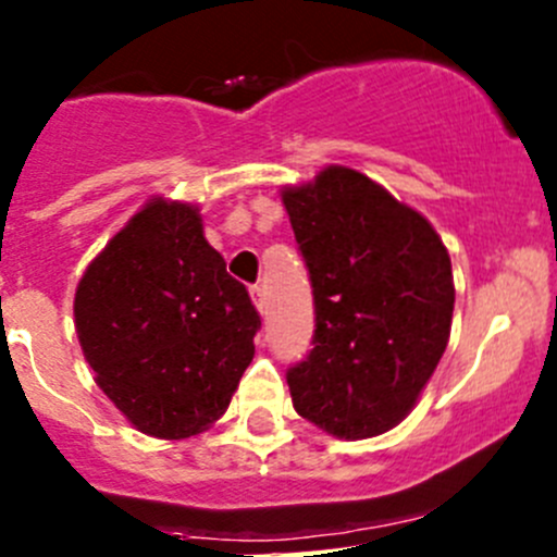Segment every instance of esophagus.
I'll use <instances>...</instances> for the list:
<instances>
[{
  "mask_svg": "<svg viewBox=\"0 0 557 557\" xmlns=\"http://www.w3.org/2000/svg\"><path fill=\"white\" fill-rule=\"evenodd\" d=\"M250 296H252V305H256L258 312H267V294H263L261 285H252L250 288Z\"/></svg>",
  "mask_w": 557,
  "mask_h": 557,
  "instance_id": "obj_1",
  "label": "esophagus"
}]
</instances>
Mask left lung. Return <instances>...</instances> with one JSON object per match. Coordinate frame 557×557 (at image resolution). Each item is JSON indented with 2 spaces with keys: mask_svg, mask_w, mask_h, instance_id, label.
Listing matches in <instances>:
<instances>
[{
  "mask_svg": "<svg viewBox=\"0 0 557 557\" xmlns=\"http://www.w3.org/2000/svg\"><path fill=\"white\" fill-rule=\"evenodd\" d=\"M283 205L314 299V347L288 369L294 409L339 440L385 434L450 339L447 247L418 210L347 166L288 185Z\"/></svg>",
  "mask_w": 557,
  "mask_h": 557,
  "instance_id": "1",
  "label": "left lung"
}]
</instances>
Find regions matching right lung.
<instances>
[{
  "mask_svg": "<svg viewBox=\"0 0 557 557\" xmlns=\"http://www.w3.org/2000/svg\"><path fill=\"white\" fill-rule=\"evenodd\" d=\"M75 329L94 380L128 423L185 440L228 409L261 318L205 239L199 207L156 196L88 263Z\"/></svg>",
  "mask_w": 557,
  "mask_h": 557,
  "instance_id": "right-lung-1",
  "label": "right lung"
}]
</instances>
